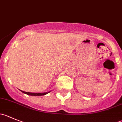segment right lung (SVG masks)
<instances>
[{"mask_svg": "<svg viewBox=\"0 0 122 122\" xmlns=\"http://www.w3.org/2000/svg\"><path fill=\"white\" fill-rule=\"evenodd\" d=\"M21 92H22V93H25V94H28V95H30V96H44L50 92H46V93H29V92H23V91H21Z\"/></svg>", "mask_w": 122, "mask_h": 122, "instance_id": "obj_1", "label": "right lung"}]
</instances>
